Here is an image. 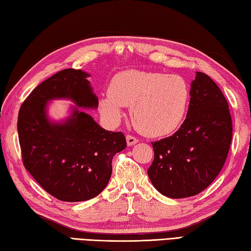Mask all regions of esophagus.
Returning a JSON list of instances; mask_svg holds the SVG:
<instances>
[{
	"instance_id": "obj_1",
	"label": "esophagus",
	"mask_w": 251,
	"mask_h": 251,
	"mask_svg": "<svg viewBox=\"0 0 251 251\" xmlns=\"http://www.w3.org/2000/svg\"><path fill=\"white\" fill-rule=\"evenodd\" d=\"M126 144L129 145V146L134 145V144H136L139 142L138 139L134 138V136H132V135H126Z\"/></svg>"
}]
</instances>
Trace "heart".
Instances as JSON below:
<instances>
[{
  "mask_svg": "<svg viewBox=\"0 0 251 251\" xmlns=\"http://www.w3.org/2000/svg\"><path fill=\"white\" fill-rule=\"evenodd\" d=\"M188 99V85L178 75L129 70L113 76L109 94L99 99V110L108 122L117 125L124 107H131L132 121L139 131L163 136L181 124Z\"/></svg>",
  "mask_w": 251,
  "mask_h": 251,
  "instance_id": "heart-1",
  "label": "heart"
}]
</instances>
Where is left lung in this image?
I'll use <instances>...</instances> for the list:
<instances>
[{
	"mask_svg": "<svg viewBox=\"0 0 251 251\" xmlns=\"http://www.w3.org/2000/svg\"><path fill=\"white\" fill-rule=\"evenodd\" d=\"M231 133L223 93L210 76L197 72L183 124L174 135L152 142L154 160L148 174L156 190L173 199L204 190L224 166Z\"/></svg>",
	"mask_w": 251,
	"mask_h": 251,
	"instance_id": "obj_1",
	"label": "left lung"
}]
</instances>
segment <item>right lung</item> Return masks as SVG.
<instances>
[{
	"mask_svg": "<svg viewBox=\"0 0 251 251\" xmlns=\"http://www.w3.org/2000/svg\"><path fill=\"white\" fill-rule=\"evenodd\" d=\"M88 73L67 69L31 92L18 113L17 131L24 166L56 199L86 201L106 188L112 158L126 148L125 134L107 131L84 109H96L98 98ZM68 99L75 105L61 122L50 119L49 102Z\"/></svg>",
	"mask_w": 251,
	"mask_h": 251,
	"instance_id": "1",
	"label": "right lung"
}]
</instances>
